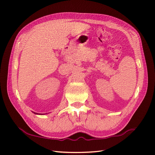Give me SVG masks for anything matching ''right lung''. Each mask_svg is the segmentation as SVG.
Returning a JSON list of instances; mask_svg holds the SVG:
<instances>
[{"instance_id": "add662e5", "label": "right lung", "mask_w": 155, "mask_h": 155, "mask_svg": "<svg viewBox=\"0 0 155 155\" xmlns=\"http://www.w3.org/2000/svg\"><path fill=\"white\" fill-rule=\"evenodd\" d=\"M35 114H38V113H34Z\"/></svg>"}]
</instances>
